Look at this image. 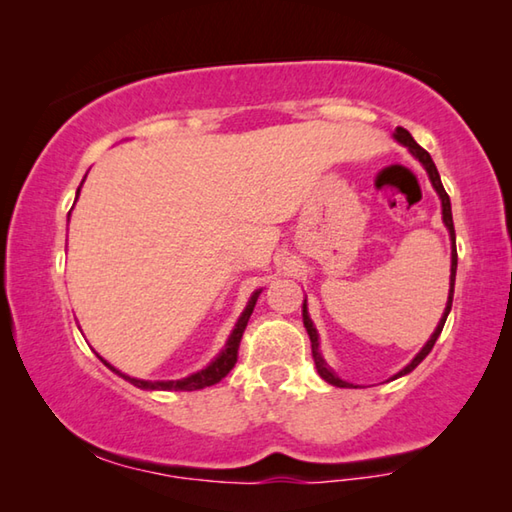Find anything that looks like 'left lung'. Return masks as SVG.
<instances>
[{"label": "left lung", "instance_id": "1", "mask_svg": "<svg viewBox=\"0 0 512 512\" xmlns=\"http://www.w3.org/2000/svg\"><path fill=\"white\" fill-rule=\"evenodd\" d=\"M395 140H397V142H402L404 146H409L411 153H413L415 158H418V160L424 164V169H427L429 178H431V185L436 187V192H438V196H440V201H443V221H445L447 230H449V237H452V244H454V248H452V284H449V300H447V309H445V314H443V318H440V323H438V327H436V332L431 334V339L427 341V345H424V348L418 352V357H415V359H413V361L409 363V366H406L404 370L397 372V375H395L393 379L406 375V372H411L415 366H418V363H420L424 357H427V354L431 352L433 345H436L438 336H440V332H443V327H445V320H447V316H449V309H452V300H454V282H456V264H458V259H456V257H458V255H456V232H454V219H452V203H449V196H447V192H445V187H443V183H440V176H438L436 164H433L431 155H429L427 151H424L418 142L413 140L411 133L406 131V128H402V126L397 128V131H395ZM302 320H305L307 334H309V339H311V357H314V363H316V368H318V372H320V377H323V379L327 381V384H332V386L350 388L348 381H343V379L336 377L334 372L325 366L323 357H320V354H318V334H316V327H314V323H311V318H309V314H307V302H305V305H302Z\"/></svg>", "mask_w": 512, "mask_h": 512}]
</instances>
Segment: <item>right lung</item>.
<instances>
[{
    "mask_svg": "<svg viewBox=\"0 0 512 512\" xmlns=\"http://www.w3.org/2000/svg\"><path fill=\"white\" fill-rule=\"evenodd\" d=\"M76 196H79V192H76ZM257 296H259V291H255V293H253V298H250L248 307L244 309V314H241V318L237 320V327L232 329L230 339H228V343H225V350L219 354V357H216V359L210 363V366H207V368H205V370H201V372H196V375H192V377H185V379H178V381H144V379H133V377L121 375L119 370L112 368L110 363H106V361H103L101 357H99V359H101L103 363H106V366H108L110 370L119 372L121 377L131 381L133 386H137V388H146V391H198V388L214 386V384H219V381H221L225 375H228V372H230L232 368H235L237 357H239V343H241V336H244V332H246L248 318H250V314H253L255 302H257Z\"/></svg>",
    "mask_w": 512,
    "mask_h": 512,
    "instance_id": "obj_1",
    "label": "right lung"
}]
</instances>
